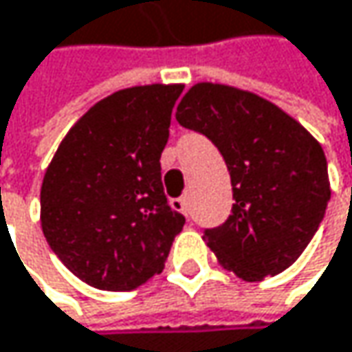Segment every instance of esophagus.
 <instances>
[{
	"mask_svg": "<svg viewBox=\"0 0 352 352\" xmlns=\"http://www.w3.org/2000/svg\"><path fill=\"white\" fill-rule=\"evenodd\" d=\"M171 204H173V208H175L177 211H181L183 215H191V197H189V195H183V197H179V199H173Z\"/></svg>",
	"mask_w": 352,
	"mask_h": 352,
	"instance_id": "1",
	"label": "esophagus"
}]
</instances>
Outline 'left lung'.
I'll use <instances>...</instances> for the list:
<instances>
[{"label": "left lung", "mask_w": 352, "mask_h": 352, "mask_svg": "<svg viewBox=\"0 0 352 352\" xmlns=\"http://www.w3.org/2000/svg\"><path fill=\"white\" fill-rule=\"evenodd\" d=\"M175 116L217 146L232 177V215L204 232L219 264L248 282L292 266L331 199L322 146L276 104L223 84H195Z\"/></svg>", "instance_id": "obj_1"}]
</instances>
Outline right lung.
Listing matches in <instances>:
<instances>
[{
	"label": "right lung",
	"mask_w": 352,
	"mask_h": 352,
	"mask_svg": "<svg viewBox=\"0 0 352 352\" xmlns=\"http://www.w3.org/2000/svg\"><path fill=\"white\" fill-rule=\"evenodd\" d=\"M181 92V84H151L96 102L46 171L44 236L62 264L98 290L129 292L161 274L183 230L159 163Z\"/></svg>",
	"instance_id": "1"
}]
</instances>
